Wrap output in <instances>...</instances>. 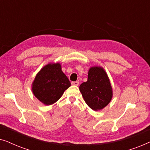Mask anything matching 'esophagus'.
Masks as SVG:
<instances>
[{
	"instance_id": "34e87169",
	"label": "esophagus",
	"mask_w": 150,
	"mask_h": 150,
	"mask_svg": "<svg viewBox=\"0 0 150 150\" xmlns=\"http://www.w3.org/2000/svg\"><path fill=\"white\" fill-rule=\"evenodd\" d=\"M71 85H75V86H79V81H74V82H71Z\"/></svg>"
}]
</instances>
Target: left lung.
Wrapping results in <instances>:
<instances>
[{
  "instance_id": "1",
  "label": "left lung",
  "mask_w": 150,
  "mask_h": 150,
  "mask_svg": "<svg viewBox=\"0 0 150 150\" xmlns=\"http://www.w3.org/2000/svg\"><path fill=\"white\" fill-rule=\"evenodd\" d=\"M79 89L87 105L95 110L105 107L112 96L108 76L100 67L90 68L87 81L82 83Z\"/></svg>"
}]
</instances>
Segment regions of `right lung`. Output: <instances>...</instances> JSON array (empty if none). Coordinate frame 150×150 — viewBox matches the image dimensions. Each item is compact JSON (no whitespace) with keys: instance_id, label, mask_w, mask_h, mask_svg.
I'll return each mask as SVG.
<instances>
[{"instance_id":"obj_1","label":"right lung","mask_w":150,"mask_h":150,"mask_svg":"<svg viewBox=\"0 0 150 150\" xmlns=\"http://www.w3.org/2000/svg\"><path fill=\"white\" fill-rule=\"evenodd\" d=\"M70 85L59 63L48 64L37 74L33 83V92L40 102L50 105L56 102Z\"/></svg>"}]
</instances>
